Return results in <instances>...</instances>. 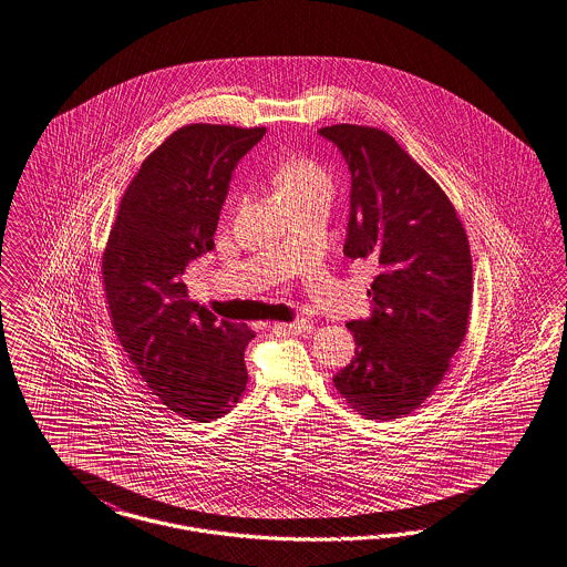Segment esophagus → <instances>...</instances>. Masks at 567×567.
Here are the masks:
<instances>
[{
	"instance_id": "34e87169",
	"label": "esophagus",
	"mask_w": 567,
	"mask_h": 567,
	"mask_svg": "<svg viewBox=\"0 0 567 567\" xmlns=\"http://www.w3.org/2000/svg\"><path fill=\"white\" fill-rule=\"evenodd\" d=\"M269 328H272L277 334H302V332H311L313 330V321L311 320H298L292 321V323H272V326H269Z\"/></svg>"
}]
</instances>
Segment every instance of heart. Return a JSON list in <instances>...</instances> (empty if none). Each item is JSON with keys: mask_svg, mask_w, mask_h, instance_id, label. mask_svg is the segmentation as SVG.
I'll use <instances>...</instances> for the list:
<instances>
[{"mask_svg": "<svg viewBox=\"0 0 567 567\" xmlns=\"http://www.w3.org/2000/svg\"><path fill=\"white\" fill-rule=\"evenodd\" d=\"M272 179L279 195L284 198L313 197V195L330 198L334 190L330 172L309 156H292L279 163L272 173Z\"/></svg>", "mask_w": 567, "mask_h": 567, "instance_id": "obj_1", "label": "heart"}]
</instances>
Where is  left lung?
<instances>
[{"label": "left lung", "mask_w": 567, "mask_h": 567, "mask_svg": "<svg viewBox=\"0 0 567 567\" xmlns=\"http://www.w3.org/2000/svg\"><path fill=\"white\" fill-rule=\"evenodd\" d=\"M320 135L351 172L343 251L379 267L372 316L347 323L355 358L332 381L358 415L404 417L439 388L468 332V235L436 179L390 133L332 124Z\"/></svg>", "instance_id": "obj_1"}]
</instances>
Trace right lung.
<instances>
[{"mask_svg": "<svg viewBox=\"0 0 567 567\" xmlns=\"http://www.w3.org/2000/svg\"><path fill=\"white\" fill-rule=\"evenodd\" d=\"M265 126L188 124L142 163L101 256L114 332L128 360L179 417L209 423L246 392V323L193 302L184 269L214 249L230 173Z\"/></svg>", "mask_w": 567, "mask_h": 567, "instance_id": "right-lung-1", "label": "right lung"}]
</instances>
